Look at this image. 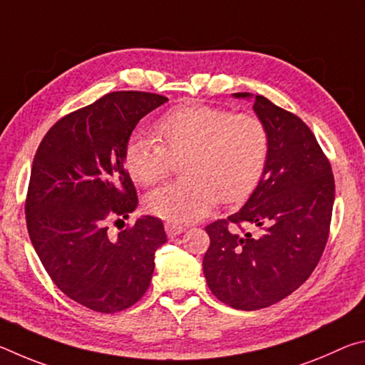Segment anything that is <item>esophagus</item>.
Returning a JSON list of instances; mask_svg holds the SVG:
<instances>
[{"mask_svg": "<svg viewBox=\"0 0 365 365\" xmlns=\"http://www.w3.org/2000/svg\"><path fill=\"white\" fill-rule=\"evenodd\" d=\"M164 228H165V233H168L169 238H174V237H177V235H180L187 230V227L175 224V222H165Z\"/></svg>", "mask_w": 365, "mask_h": 365, "instance_id": "obj_1", "label": "esophagus"}]
</instances>
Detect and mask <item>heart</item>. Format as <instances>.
I'll use <instances>...</instances> for the list:
<instances>
[{"label": "heart", "instance_id": "heart-1", "mask_svg": "<svg viewBox=\"0 0 365 365\" xmlns=\"http://www.w3.org/2000/svg\"><path fill=\"white\" fill-rule=\"evenodd\" d=\"M151 138H132L123 160L135 182L153 187L182 160L178 180L148 196V209L158 217L190 222L205 215L219 197L242 201L257 188L270 154V133L256 113L188 104L164 114Z\"/></svg>", "mask_w": 365, "mask_h": 365}]
</instances>
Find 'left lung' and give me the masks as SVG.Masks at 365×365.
<instances>
[{
  "mask_svg": "<svg viewBox=\"0 0 365 365\" xmlns=\"http://www.w3.org/2000/svg\"><path fill=\"white\" fill-rule=\"evenodd\" d=\"M252 108L270 133L267 169L238 212L206 227L211 245L202 259L212 294L243 311L275 304L309 279L324 255L335 201L330 160L311 128L262 95ZM246 226L262 233L251 235Z\"/></svg>",
  "mask_w": 365,
  "mask_h": 365,
  "instance_id": "1",
  "label": "left lung"
}]
</instances>
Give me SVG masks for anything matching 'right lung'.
<instances>
[{
    "instance_id": "obj_1",
    "label": "right lung",
    "mask_w": 365,
    "mask_h": 365,
    "mask_svg": "<svg viewBox=\"0 0 365 365\" xmlns=\"http://www.w3.org/2000/svg\"><path fill=\"white\" fill-rule=\"evenodd\" d=\"M165 101L113 91L61 117L36 150L26 196L30 240L54 285L91 311L114 314L138 302L156 250L168 242L158 217L123 227L138 205L123 153L141 117Z\"/></svg>"
}]
</instances>
